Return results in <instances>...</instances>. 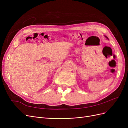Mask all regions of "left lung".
I'll list each match as a JSON object with an SVG mask.
<instances>
[{
	"mask_svg": "<svg viewBox=\"0 0 128 128\" xmlns=\"http://www.w3.org/2000/svg\"><path fill=\"white\" fill-rule=\"evenodd\" d=\"M105 37L107 38V39H108V37H106V36H105Z\"/></svg>",
	"mask_w": 128,
	"mask_h": 128,
	"instance_id": "8db88e82",
	"label": "left lung"
}]
</instances>
